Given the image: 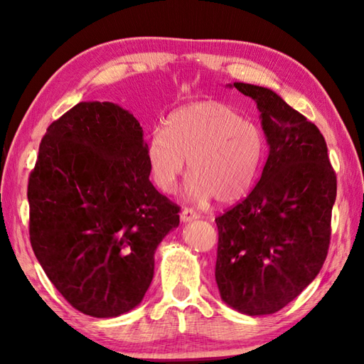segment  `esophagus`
I'll return each instance as SVG.
<instances>
[{"label": "esophagus", "mask_w": 364, "mask_h": 364, "mask_svg": "<svg viewBox=\"0 0 364 364\" xmlns=\"http://www.w3.org/2000/svg\"><path fill=\"white\" fill-rule=\"evenodd\" d=\"M180 219H181V222H183V223H186V222H192V220L198 219V214H197L194 210H192V208H184V210L181 211Z\"/></svg>", "instance_id": "obj_1"}]
</instances>
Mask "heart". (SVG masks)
I'll return each mask as SVG.
<instances>
[{"label":"heart","mask_w":364,"mask_h":364,"mask_svg":"<svg viewBox=\"0 0 364 364\" xmlns=\"http://www.w3.org/2000/svg\"><path fill=\"white\" fill-rule=\"evenodd\" d=\"M266 156L262 131L222 102H198L168 115L146 144V161L162 192H173L188 161V197L233 203L257 181Z\"/></svg>","instance_id":"heart-1"}]
</instances>
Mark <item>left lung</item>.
<instances>
[{
  "mask_svg": "<svg viewBox=\"0 0 364 364\" xmlns=\"http://www.w3.org/2000/svg\"><path fill=\"white\" fill-rule=\"evenodd\" d=\"M230 87L257 102L269 156L250 194L215 218V283L233 310L272 314L314 280L327 258L336 175L314 123L267 87Z\"/></svg>",
  "mask_w": 364,
  "mask_h": 364,
  "instance_id": "left-lung-1",
  "label": "left lung"
}]
</instances>
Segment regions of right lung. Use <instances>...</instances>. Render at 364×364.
Returning a JSON list of instances; mask_svg holds the SVG:
<instances>
[{
    "mask_svg": "<svg viewBox=\"0 0 364 364\" xmlns=\"http://www.w3.org/2000/svg\"><path fill=\"white\" fill-rule=\"evenodd\" d=\"M28 202L36 258L68 304L94 318L141 304L154 252L180 223V208L150 181L141 123L109 102H81L46 128Z\"/></svg>",
    "mask_w": 364,
    "mask_h": 364,
    "instance_id": "right-lung-1",
    "label": "right lung"
}]
</instances>
